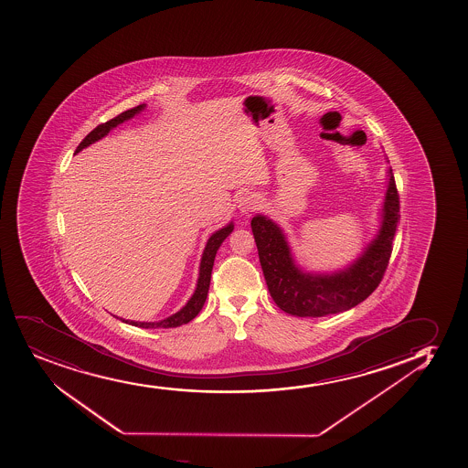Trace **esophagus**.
I'll return each mask as SVG.
<instances>
[{
    "mask_svg": "<svg viewBox=\"0 0 468 468\" xmlns=\"http://www.w3.org/2000/svg\"><path fill=\"white\" fill-rule=\"evenodd\" d=\"M258 207V197L253 193H244L238 200V210L241 215H249L250 211L255 210Z\"/></svg>",
    "mask_w": 468,
    "mask_h": 468,
    "instance_id": "obj_1",
    "label": "esophagus"
}]
</instances>
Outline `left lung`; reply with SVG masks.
Returning a JSON list of instances; mask_svg holds the SVG:
<instances>
[{"label": "left lung", "instance_id": "left-lung-1", "mask_svg": "<svg viewBox=\"0 0 468 468\" xmlns=\"http://www.w3.org/2000/svg\"><path fill=\"white\" fill-rule=\"evenodd\" d=\"M386 174L378 230L352 263L336 271L315 272L302 268L283 229L266 215L253 216L250 226L264 280L280 310L295 317L337 314L361 303L377 289L388 268L399 219V193L390 166Z\"/></svg>", "mask_w": 468, "mask_h": 468}]
</instances>
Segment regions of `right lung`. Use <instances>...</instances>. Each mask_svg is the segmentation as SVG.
<instances>
[{
  "label": "right lung",
  "instance_id": "1",
  "mask_svg": "<svg viewBox=\"0 0 468 468\" xmlns=\"http://www.w3.org/2000/svg\"><path fill=\"white\" fill-rule=\"evenodd\" d=\"M144 109H146V104L137 105V107H133L131 111L122 112V115L115 116L111 122L100 124V126L90 132L89 135L80 142V146L76 149V154L80 153L82 149L89 147L90 144L100 142L101 138L109 135V132L113 131L116 126H120L122 122H129L133 116L142 113ZM233 229H235V226H233V221H230L227 226L219 229V230L211 233V237L208 238V241L205 244L202 258H200L199 277H197L195 292H193L188 302H186L177 313H174V314L169 315L166 319L155 322L126 321V319H122V317H118V319H122V322H126L129 325L140 326V328H176V326L184 325V324H188L189 321H193L196 315L199 314V311L202 310L205 300H207L208 288H210L211 271H213L216 252H218V249L221 247L224 239L233 231Z\"/></svg>",
  "mask_w": 468,
  "mask_h": 468
}]
</instances>
